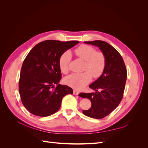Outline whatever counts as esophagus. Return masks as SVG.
<instances>
[{
	"mask_svg": "<svg viewBox=\"0 0 148 148\" xmlns=\"http://www.w3.org/2000/svg\"><path fill=\"white\" fill-rule=\"evenodd\" d=\"M79 92L78 91H76V90H74L73 91V95H79Z\"/></svg>",
	"mask_w": 148,
	"mask_h": 148,
	"instance_id": "obj_1",
	"label": "esophagus"
}]
</instances>
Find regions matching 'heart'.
Segmentation results:
<instances>
[{
	"label": "heart",
	"instance_id": "obj_1",
	"mask_svg": "<svg viewBox=\"0 0 148 148\" xmlns=\"http://www.w3.org/2000/svg\"><path fill=\"white\" fill-rule=\"evenodd\" d=\"M76 56L84 61L83 70L80 73H71L65 77L64 82L68 86L77 90L83 88L91 81L92 76L98 78L104 72L106 61L104 55L101 52L88 45L79 46L75 50ZM71 60V55L66 51L60 56L59 60V70L62 73H66L69 71V64Z\"/></svg>",
	"mask_w": 148,
	"mask_h": 148
}]
</instances>
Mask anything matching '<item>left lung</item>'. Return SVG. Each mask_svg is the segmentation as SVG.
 <instances>
[{"instance_id":"1","label":"left lung","mask_w":148,"mask_h":148,"mask_svg":"<svg viewBox=\"0 0 148 148\" xmlns=\"http://www.w3.org/2000/svg\"><path fill=\"white\" fill-rule=\"evenodd\" d=\"M86 44L97 46L106 57L104 72L89 88L95 92L80 93L79 96L91 102V108L83 110L89 117L101 119L110 114L122 99L127 78V69L120 53L105 41L96 40L86 41Z\"/></svg>"}]
</instances>
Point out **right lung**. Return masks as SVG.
Listing matches in <instances>:
<instances>
[{"mask_svg":"<svg viewBox=\"0 0 148 148\" xmlns=\"http://www.w3.org/2000/svg\"><path fill=\"white\" fill-rule=\"evenodd\" d=\"M78 42L46 40L36 44L26 57L21 69L19 92L30 113L40 117L52 115L60 109L62 98L72 95L70 87L59 83L62 78L59 60Z\"/></svg>","mask_w":148,"mask_h":148,"instance_id":"1","label":"right lung"}]
</instances>
